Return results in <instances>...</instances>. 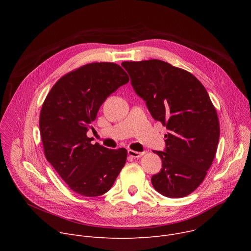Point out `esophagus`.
Instances as JSON below:
<instances>
[{"label": "esophagus", "instance_id": "obj_1", "mask_svg": "<svg viewBox=\"0 0 251 251\" xmlns=\"http://www.w3.org/2000/svg\"><path fill=\"white\" fill-rule=\"evenodd\" d=\"M144 153H141V152H137L134 150H128V155L132 158H140L141 156H143Z\"/></svg>", "mask_w": 251, "mask_h": 251}]
</instances>
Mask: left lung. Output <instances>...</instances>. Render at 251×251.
Wrapping results in <instances>:
<instances>
[{"label":"left lung","mask_w":251,"mask_h":251,"mask_svg":"<svg viewBox=\"0 0 251 251\" xmlns=\"http://www.w3.org/2000/svg\"><path fill=\"white\" fill-rule=\"evenodd\" d=\"M135 92L169 130L161 171L151 182L168 198H184L204 180L216 156L220 123L204 86L189 71L159 59L124 61Z\"/></svg>","instance_id":"1"}]
</instances>
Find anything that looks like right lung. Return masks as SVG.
Returning <instances> with one entry per match:
<instances>
[{"label":"right lung","instance_id":"1","mask_svg":"<svg viewBox=\"0 0 251 251\" xmlns=\"http://www.w3.org/2000/svg\"><path fill=\"white\" fill-rule=\"evenodd\" d=\"M128 81L116 63H88L57 80L43 104L40 131L46 158L81 196L108 192L126 163V149L91 144L86 133L105 99Z\"/></svg>","mask_w":251,"mask_h":251}]
</instances>
